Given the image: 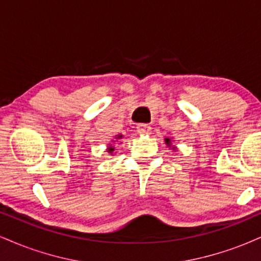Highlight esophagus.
I'll use <instances>...</instances> for the list:
<instances>
[{"instance_id":"esophagus-1","label":"esophagus","mask_w":261,"mask_h":261,"mask_svg":"<svg viewBox=\"0 0 261 261\" xmlns=\"http://www.w3.org/2000/svg\"><path fill=\"white\" fill-rule=\"evenodd\" d=\"M137 132H138V134H140V136H147V134H150L151 127L149 124H144V123L138 124Z\"/></svg>"}]
</instances>
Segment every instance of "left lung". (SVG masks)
<instances>
[{
	"label": "left lung",
	"instance_id": "8db88e82",
	"mask_svg": "<svg viewBox=\"0 0 261 261\" xmlns=\"http://www.w3.org/2000/svg\"><path fill=\"white\" fill-rule=\"evenodd\" d=\"M165 141H166L167 146L170 147V150H174V151H176V146L172 145V143H173V139H170V138H165Z\"/></svg>",
	"mask_w": 261,
	"mask_h": 261
}]
</instances>
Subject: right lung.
<instances>
[{"instance_id": "add662e5", "label": "right lung", "mask_w": 261, "mask_h": 261, "mask_svg": "<svg viewBox=\"0 0 261 261\" xmlns=\"http://www.w3.org/2000/svg\"><path fill=\"white\" fill-rule=\"evenodd\" d=\"M122 138H123V136H122V134H117V136L115 137V139L116 140H120V139H122ZM114 141L115 140H111V143H114ZM114 151H115V146L112 145V144H109V145H108V152L110 153L111 156H114V153H115Z\"/></svg>"}]
</instances>
